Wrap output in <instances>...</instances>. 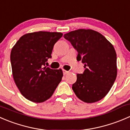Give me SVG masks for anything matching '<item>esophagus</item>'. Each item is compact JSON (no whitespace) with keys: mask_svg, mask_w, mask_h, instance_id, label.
Returning a JSON list of instances; mask_svg holds the SVG:
<instances>
[{"mask_svg":"<svg viewBox=\"0 0 130 130\" xmlns=\"http://www.w3.org/2000/svg\"><path fill=\"white\" fill-rule=\"evenodd\" d=\"M68 73H69V71H67V70H63V74L64 75L68 74Z\"/></svg>","mask_w":130,"mask_h":130,"instance_id":"obj_1","label":"esophagus"}]
</instances>
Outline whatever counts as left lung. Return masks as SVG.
I'll list each match as a JSON object with an SVG mask.
<instances>
[{
	"instance_id": "8db88e82",
	"label": "left lung",
	"mask_w": 130,
	"mask_h": 130,
	"mask_svg": "<svg viewBox=\"0 0 130 130\" xmlns=\"http://www.w3.org/2000/svg\"><path fill=\"white\" fill-rule=\"evenodd\" d=\"M78 53L77 60L84 63L83 74H77L72 84L82 101L94 103L109 93L117 77V56L114 46L100 33L79 29L64 35Z\"/></svg>"
}]
</instances>
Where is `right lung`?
I'll return each instance as SVG.
<instances>
[{"label": "right lung", "mask_w": 130, "mask_h": 130, "mask_svg": "<svg viewBox=\"0 0 130 130\" xmlns=\"http://www.w3.org/2000/svg\"><path fill=\"white\" fill-rule=\"evenodd\" d=\"M60 32L36 31L21 36L11 52L12 75L25 98L41 103L49 99L61 82L63 72L45 67L51 58L55 44L62 37Z\"/></svg>", "instance_id": "1"}]
</instances>
